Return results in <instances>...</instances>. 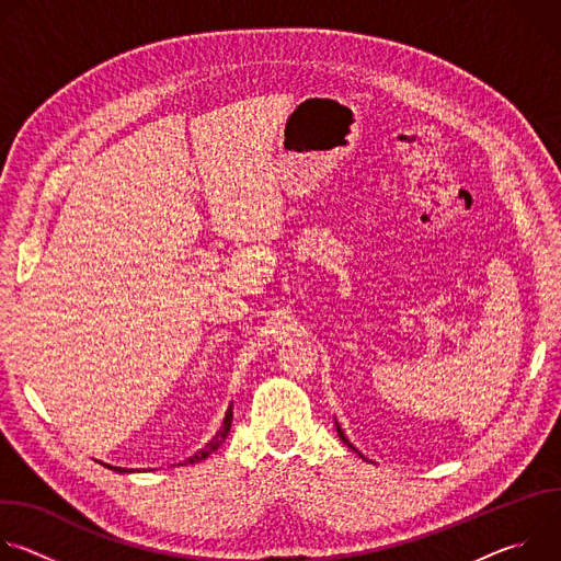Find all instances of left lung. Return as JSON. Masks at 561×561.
Returning a JSON list of instances; mask_svg holds the SVG:
<instances>
[{
  "label": "left lung",
  "instance_id": "1",
  "mask_svg": "<svg viewBox=\"0 0 561 561\" xmlns=\"http://www.w3.org/2000/svg\"><path fill=\"white\" fill-rule=\"evenodd\" d=\"M337 433H340V439H342V442H346V444H348V446H351V448H353V450H357V448H355V446H353V444H351V442H348V439H346V435H344V431H342V428H340V424H337ZM357 453H359V450H357ZM359 455H362V453H359ZM362 457H364V455H362Z\"/></svg>",
  "mask_w": 561,
  "mask_h": 561
}]
</instances>
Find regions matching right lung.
I'll list each match as a JSON object with an SVG mask.
<instances>
[{
	"label": "right lung",
	"mask_w": 561,
	"mask_h": 561,
	"mask_svg": "<svg viewBox=\"0 0 561 561\" xmlns=\"http://www.w3.org/2000/svg\"><path fill=\"white\" fill-rule=\"evenodd\" d=\"M230 422H232V404L228 407V411H226V417H224V424H221V428L215 433V437L202 448V450H197L188 461L193 463V461H202V459H206L210 453H215L224 442H226V437H228V433H230ZM106 466V463H104ZM111 470H117V472H128V468H119V466H108Z\"/></svg>",
	"instance_id": "right-lung-1"
}]
</instances>
